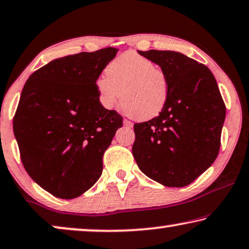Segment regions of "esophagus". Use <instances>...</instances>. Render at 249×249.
<instances>
[{"label": "esophagus", "instance_id": "esophagus-1", "mask_svg": "<svg viewBox=\"0 0 249 249\" xmlns=\"http://www.w3.org/2000/svg\"><path fill=\"white\" fill-rule=\"evenodd\" d=\"M124 124L125 125V127L127 128H132L133 127V124L131 121H129V120H127V119H124Z\"/></svg>", "mask_w": 249, "mask_h": 249}]
</instances>
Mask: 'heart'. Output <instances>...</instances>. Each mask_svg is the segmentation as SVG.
<instances>
[{"instance_id":"1","label":"heart","mask_w":249,"mask_h":249,"mask_svg":"<svg viewBox=\"0 0 249 249\" xmlns=\"http://www.w3.org/2000/svg\"><path fill=\"white\" fill-rule=\"evenodd\" d=\"M95 83L101 104L111 109L120 101L137 120H149L160 113L169 95L166 71L136 52L118 56Z\"/></svg>"}]
</instances>
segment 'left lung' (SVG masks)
<instances>
[{
    "label": "left lung",
    "mask_w": 249,
    "mask_h": 249,
    "mask_svg": "<svg viewBox=\"0 0 249 249\" xmlns=\"http://www.w3.org/2000/svg\"><path fill=\"white\" fill-rule=\"evenodd\" d=\"M166 71L169 95L160 116L136 124L132 154L143 174L160 184L192 183L218 156L226 107L211 71L171 50H138Z\"/></svg>",
    "instance_id": "1"
}]
</instances>
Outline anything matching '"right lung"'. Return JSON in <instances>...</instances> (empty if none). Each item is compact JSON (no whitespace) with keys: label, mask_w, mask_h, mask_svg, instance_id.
Segmentation results:
<instances>
[{"label":"right lung","mask_w":249,"mask_h":249,"mask_svg":"<svg viewBox=\"0 0 249 249\" xmlns=\"http://www.w3.org/2000/svg\"><path fill=\"white\" fill-rule=\"evenodd\" d=\"M119 49L53 59L28 78L13 119L21 160L39 186L74 199L102 174L104 151L122 117L107 110L95 83Z\"/></svg>","instance_id":"1"}]
</instances>
